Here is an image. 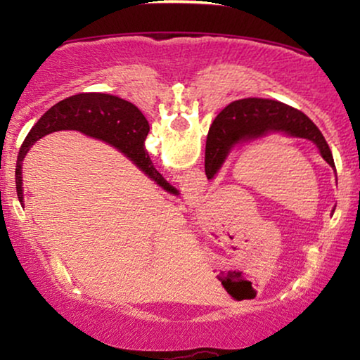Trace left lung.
I'll return each mask as SVG.
<instances>
[{
    "label": "left lung",
    "instance_id": "1",
    "mask_svg": "<svg viewBox=\"0 0 360 360\" xmlns=\"http://www.w3.org/2000/svg\"><path fill=\"white\" fill-rule=\"evenodd\" d=\"M210 129L205 152V172L213 179L231 150L244 141L257 139L269 132H285L293 137L308 139L318 146L323 159L334 169V159L321 131L302 111L280 101L245 98L231 103L214 120Z\"/></svg>",
    "mask_w": 360,
    "mask_h": 360
}]
</instances>
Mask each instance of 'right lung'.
I'll use <instances>...</instances> for the list:
<instances>
[{
	"label": "right lung",
	"instance_id": "add662e5",
	"mask_svg": "<svg viewBox=\"0 0 360 360\" xmlns=\"http://www.w3.org/2000/svg\"><path fill=\"white\" fill-rule=\"evenodd\" d=\"M73 129L83 134L98 137L115 146L122 154H126L139 169L157 181L169 193H179L174 186L155 170L152 164L144 141L149 134V122L144 115L121 98L105 95V93H80L53 105L29 132L21 146L16 164V191L22 203V176L21 164L34 142L51 132Z\"/></svg>",
	"mask_w": 360,
	"mask_h": 360
}]
</instances>
